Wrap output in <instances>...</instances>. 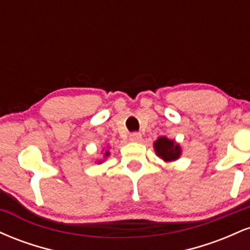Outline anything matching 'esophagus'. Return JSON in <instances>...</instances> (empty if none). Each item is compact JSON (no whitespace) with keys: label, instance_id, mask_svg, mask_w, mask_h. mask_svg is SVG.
<instances>
[{"label":"esophagus","instance_id":"1","mask_svg":"<svg viewBox=\"0 0 250 250\" xmlns=\"http://www.w3.org/2000/svg\"><path fill=\"white\" fill-rule=\"evenodd\" d=\"M142 139V135L140 133H133L129 135V140H130L131 142H140Z\"/></svg>","mask_w":250,"mask_h":250}]
</instances>
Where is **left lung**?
I'll return each mask as SVG.
<instances>
[{
  "instance_id": "obj_1",
  "label": "left lung",
  "mask_w": 250,
  "mask_h": 250,
  "mask_svg": "<svg viewBox=\"0 0 250 250\" xmlns=\"http://www.w3.org/2000/svg\"><path fill=\"white\" fill-rule=\"evenodd\" d=\"M154 149L156 155L163 161L171 162L181 156V147L174 140H169L166 136H161L154 142Z\"/></svg>"
}]
</instances>
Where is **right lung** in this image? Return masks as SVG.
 Here are the masks:
<instances>
[{
  "label": "right lung",
  "instance_id": "add662e5",
  "mask_svg": "<svg viewBox=\"0 0 250 250\" xmlns=\"http://www.w3.org/2000/svg\"><path fill=\"white\" fill-rule=\"evenodd\" d=\"M109 154H110V153H109V151H108V150H107V151H105V153H104V159H105V157H108V156H109ZM101 162H102V161H100L99 163H101Z\"/></svg>",
  "mask_w": 250,
  "mask_h": 250
}]
</instances>
